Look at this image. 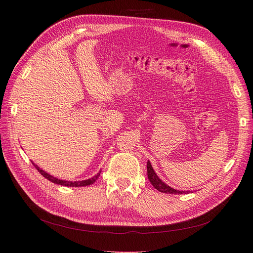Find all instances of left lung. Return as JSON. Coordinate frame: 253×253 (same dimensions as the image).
<instances>
[{"label":"left lung","mask_w":253,"mask_h":253,"mask_svg":"<svg viewBox=\"0 0 253 253\" xmlns=\"http://www.w3.org/2000/svg\"><path fill=\"white\" fill-rule=\"evenodd\" d=\"M147 169H148V178H149L150 182L152 183L153 187L159 191V192L167 193V194L168 193L169 194H182V193L186 194V193H188V191H178V190H175L168 185H166V183L156 175L154 170H153L150 162H148V164H147Z\"/></svg>","instance_id":"obj_1"}]
</instances>
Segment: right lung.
I'll list each match as a JSON object with an SVG mask.
<instances>
[{
  "instance_id": "1",
  "label": "right lung",
  "mask_w": 253,
  "mask_h": 253,
  "mask_svg": "<svg viewBox=\"0 0 253 253\" xmlns=\"http://www.w3.org/2000/svg\"><path fill=\"white\" fill-rule=\"evenodd\" d=\"M34 166L36 167V169L40 172V174L44 176L45 178L48 179L49 181H51L53 183H57V185L65 186V187H86V186H89V185H91V183H94L97 180L98 176L100 175V173H98L96 176H94V177H91V178L86 179V180H82V181H66V180H61V179L53 177V176H51V175L47 174L46 172H44L43 170H41L40 168L37 167L35 164H34Z\"/></svg>"
}]
</instances>
